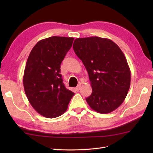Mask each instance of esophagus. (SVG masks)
Instances as JSON below:
<instances>
[{
  "mask_svg": "<svg viewBox=\"0 0 153 153\" xmlns=\"http://www.w3.org/2000/svg\"><path fill=\"white\" fill-rule=\"evenodd\" d=\"M75 89H76V90L77 91H79L80 89H81V85H80V84H79V85H77Z\"/></svg>",
  "mask_w": 153,
  "mask_h": 153,
  "instance_id": "1",
  "label": "esophagus"
}]
</instances>
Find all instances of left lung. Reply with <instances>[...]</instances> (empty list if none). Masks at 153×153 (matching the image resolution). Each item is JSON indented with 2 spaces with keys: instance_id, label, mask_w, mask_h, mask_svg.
Segmentation results:
<instances>
[{
  "instance_id": "8db88e82",
  "label": "left lung",
  "mask_w": 153,
  "mask_h": 153,
  "mask_svg": "<svg viewBox=\"0 0 153 153\" xmlns=\"http://www.w3.org/2000/svg\"><path fill=\"white\" fill-rule=\"evenodd\" d=\"M75 53L88 72L92 93L86 99L91 108L108 114L122 105L130 87L131 72L122 50L109 39L77 38Z\"/></svg>"
}]
</instances>
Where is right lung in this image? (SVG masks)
<instances>
[{
	"label": "right lung",
	"instance_id": "right-lung-1",
	"mask_svg": "<svg viewBox=\"0 0 153 153\" xmlns=\"http://www.w3.org/2000/svg\"><path fill=\"white\" fill-rule=\"evenodd\" d=\"M73 37L53 36L39 41L32 48L25 68L23 83L29 102L48 118L66 111L74 93L66 88L60 64L70 49Z\"/></svg>",
	"mask_w": 153,
	"mask_h": 153
}]
</instances>
